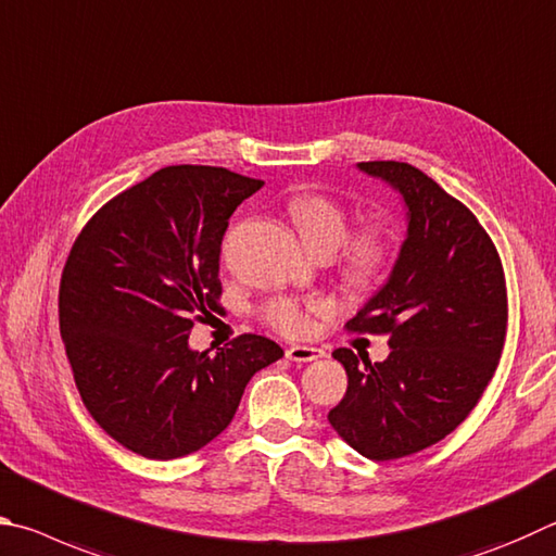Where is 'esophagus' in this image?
Returning <instances> with one entry per match:
<instances>
[{
	"mask_svg": "<svg viewBox=\"0 0 556 556\" xmlns=\"http://www.w3.org/2000/svg\"><path fill=\"white\" fill-rule=\"evenodd\" d=\"M286 356L295 364H309V362H317V358H323L325 352H323V349H315V346H290Z\"/></svg>",
	"mask_w": 556,
	"mask_h": 556,
	"instance_id": "1",
	"label": "esophagus"
}]
</instances>
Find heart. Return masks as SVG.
Here are the masks:
<instances>
[{
	"label": "heart",
	"instance_id": "obj_1",
	"mask_svg": "<svg viewBox=\"0 0 556 556\" xmlns=\"http://www.w3.org/2000/svg\"><path fill=\"white\" fill-rule=\"evenodd\" d=\"M293 219L307 249L315 253H334L344 247L342 273L344 280L354 288H374L381 283L391 268L393 249L383 231L364 229L349 237L352 219L349 212L334 198L323 192H303L288 202ZM315 303H298L293 298H276L263 305L261 317L270 329L283 337H303L309 329V315L319 313Z\"/></svg>",
	"mask_w": 556,
	"mask_h": 556
}]
</instances>
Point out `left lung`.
Wrapping results in <instances>:
<instances>
[{
    "label": "left lung",
    "instance_id": "obj_1",
    "mask_svg": "<svg viewBox=\"0 0 556 556\" xmlns=\"http://www.w3.org/2000/svg\"><path fill=\"white\" fill-rule=\"evenodd\" d=\"M364 173L403 194L407 237L388 283L349 319L386 334V362L332 354L349 376L329 425L358 454L391 462L422 452L459 427L498 368L508 293L498 251L473 212L410 163L368 161Z\"/></svg>",
    "mask_w": 556,
    "mask_h": 556
}]
</instances>
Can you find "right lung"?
I'll use <instances>...</instances> for the list:
<instances>
[{"mask_svg": "<svg viewBox=\"0 0 556 556\" xmlns=\"http://www.w3.org/2000/svg\"><path fill=\"white\" fill-rule=\"evenodd\" d=\"M263 180L214 165H168L92 214L65 261L58 317L83 403L146 459H178L227 430L251 376L283 356L241 334L192 352L194 323L219 313L229 217Z\"/></svg>", "mask_w": 556, "mask_h": 556, "instance_id": "1", "label": "right lung"}]
</instances>
